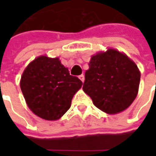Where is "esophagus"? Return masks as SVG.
Segmentation results:
<instances>
[{
    "instance_id": "34e87169",
    "label": "esophagus",
    "mask_w": 156,
    "mask_h": 156,
    "mask_svg": "<svg viewBox=\"0 0 156 156\" xmlns=\"http://www.w3.org/2000/svg\"><path fill=\"white\" fill-rule=\"evenodd\" d=\"M78 78H79V79H80V80H81V81L83 82V83L84 82V75H83V74L80 75V76H79Z\"/></svg>"
}]
</instances>
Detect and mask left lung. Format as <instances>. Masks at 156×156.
Listing matches in <instances>:
<instances>
[{
  "instance_id": "obj_1",
  "label": "left lung",
  "mask_w": 156,
  "mask_h": 156,
  "mask_svg": "<svg viewBox=\"0 0 156 156\" xmlns=\"http://www.w3.org/2000/svg\"><path fill=\"white\" fill-rule=\"evenodd\" d=\"M83 90L94 105L108 115L124 111L139 92L140 71L131 58L114 48L93 55Z\"/></svg>"
}]
</instances>
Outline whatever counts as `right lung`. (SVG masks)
Returning a JSON list of instances; mask_svg holds the SVG:
<instances>
[{
    "label": "right lung",
    "instance_id": "add662e5",
    "mask_svg": "<svg viewBox=\"0 0 156 156\" xmlns=\"http://www.w3.org/2000/svg\"><path fill=\"white\" fill-rule=\"evenodd\" d=\"M83 83L69 74L59 58L41 55L22 73L20 87L30 110L45 120H58L71 107Z\"/></svg>",
    "mask_w": 156,
    "mask_h": 156
}]
</instances>
